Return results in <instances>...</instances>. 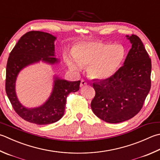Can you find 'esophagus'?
Masks as SVG:
<instances>
[{"mask_svg":"<svg viewBox=\"0 0 160 160\" xmlns=\"http://www.w3.org/2000/svg\"><path fill=\"white\" fill-rule=\"evenodd\" d=\"M87 82L84 80H81V82H80V87H84V86H86L87 85Z\"/></svg>","mask_w":160,"mask_h":160,"instance_id":"1","label":"esophagus"}]
</instances>
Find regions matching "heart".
<instances>
[{
    "mask_svg": "<svg viewBox=\"0 0 160 160\" xmlns=\"http://www.w3.org/2000/svg\"><path fill=\"white\" fill-rule=\"evenodd\" d=\"M73 58L66 56L71 69L79 70L88 66L89 76L97 80H105L119 69L126 57V49L121 44L101 42H80L73 51Z\"/></svg>",
    "mask_w": 160,
    "mask_h": 160,
    "instance_id": "1",
    "label": "heart"
}]
</instances>
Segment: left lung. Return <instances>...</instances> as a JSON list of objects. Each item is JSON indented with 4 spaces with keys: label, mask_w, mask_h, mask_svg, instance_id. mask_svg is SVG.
I'll return each mask as SVG.
<instances>
[{
    "label": "left lung",
    "mask_w": 160,
    "mask_h": 160,
    "mask_svg": "<svg viewBox=\"0 0 160 160\" xmlns=\"http://www.w3.org/2000/svg\"><path fill=\"white\" fill-rule=\"evenodd\" d=\"M126 37L132 48L123 67L109 79L93 83L96 94L91 108L97 117L110 123L138 114L151 89V59L138 36Z\"/></svg>",
    "instance_id": "obj_1"
}]
</instances>
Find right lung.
I'll list each match as a JSON object with an SVG mask.
<instances>
[{
  "mask_svg": "<svg viewBox=\"0 0 160 160\" xmlns=\"http://www.w3.org/2000/svg\"><path fill=\"white\" fill-rule=\"evenodd\" d=\"M52 34L30 31L22 36L12 49L6 67L5 91L14 111L23 119L37 125L51 124L63 117L68 95L80 89V80L71 82L55 77L51 96L42 106L27 108L18 101L15 91L18 73L27 66L40 60L54 64L59 59L55 58L54 42Z\"/></svg>",
  "mask_w": 160,
  "mask_h": 160,
  "instance_id": "right-lung-1",
  "label": "right lung"
}]
</instances>
